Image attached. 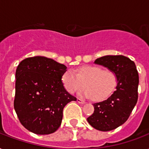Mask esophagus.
I'll use <instances>...</instances> for the list:
<instances>
[{
	"label": "esophagus",
	"mask_w": 149,
	"mask_h": 149,
	"mask_svg": "<svg viewBox=\"0 0 149 149\" xmlns=\"http://www.w3.org/2000/svg\"><path fill=\"white\" fill-rule=\"evenodd\" d=\"M77 102H78V103H79V104H84L86 103V101H85L84 100L81 99V98H79V97H77Z\"/></svg>",
	"instance_id": "obj_1"
}]
</instances>
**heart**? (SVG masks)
Masks as SVG:
<instances>
[{
    "label": "heart",
    "instance_id": "1",
    "mask_svg": "<svg viewBox=\"0 0 149 149\" xmlns=\"http://www.w3.org/2000/svg\"><path fill=\"white\" fill-rule=\"evenodd\" d=\"M62 82L70 93L81 91L86 86L84 94L95 101H102L110 97L118 85V76L110 69H103L98 65H83L77 70H67L63 73ZM85 84H84V83Z\"/></svg>",
    "mask_w": 149,
    "mask_h": 149
}]
</instances>
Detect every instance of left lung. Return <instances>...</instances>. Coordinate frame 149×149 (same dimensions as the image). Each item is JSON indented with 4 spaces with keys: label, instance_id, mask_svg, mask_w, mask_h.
I'll list each match as a JSON object with an SVG mask.
<instances>
[{
    "label": "left lung",
    "instance_id": "left-lung-1",
    "mask_svg": "<svg viewBox=\"0 0 149 149\" xmlns=\"http://www.w3.org/2000/svg\"><path fill=\"white\" fill-rule=\"evenodd\" d=\"M94 63L113 70L118 76L116 91L106 100L93 104L94 111L87 118L95 129L108 132L123 125L133 111L139 97V72L134 62L121 55L103 56Z\"/></svg>",
    "mask_w": 149,
    "mask_h": 149
}]
</instances>
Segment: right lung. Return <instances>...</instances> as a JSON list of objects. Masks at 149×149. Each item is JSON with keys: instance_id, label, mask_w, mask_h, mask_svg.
<instances>
[{"instance_id": "obj_1", "label": "right lung", "mask_w": 149, "mask_h": 149, "mask_svg": "<svg viewBox=\"0 0 149 149\" xmlns=\"http://www.w3.org/2000/svg\"><path fill=\"white\" fill-rule=\"evenodd\" d=\"M65 71V65L43 56L29 57L17 65L14 107L26 129L49 134L59 127L63 108L77 100L63 86L62 77Z\"/></svg>"}]
</instances>
